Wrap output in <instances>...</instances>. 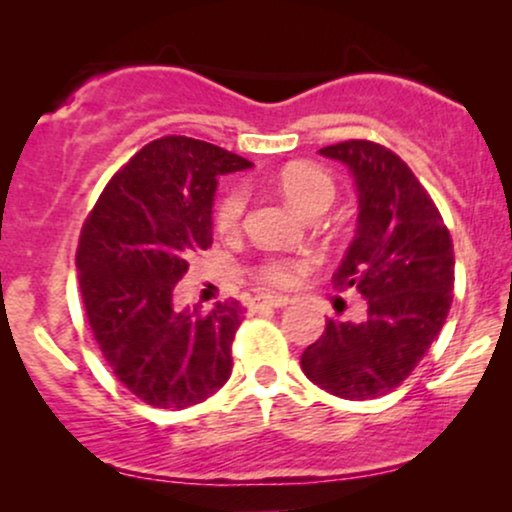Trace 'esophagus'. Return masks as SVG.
I'll return each mask as SVG.
<instances>
[{
	"instance_id": "obj_1",
	"label": "esophagus",
	"mask_w": 512,
	"mask_h": 512,
	"mask_svg": "<svg viewBox=\"0 0 512 512\" xmlns=\"http://www.w3.org/2000/svg\"><path fill=\"white\" fill-rule=\"evenodd\" d=\"M291 301L286 296H262L257 298L255 308H286Z\"/></svg>"
}]
</instances>
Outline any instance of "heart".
<instances>
[{"label":"heart","instance_id":"obj_1","mask_svg":"<svg viewBox=\"0 0 512 512\" xmlns=\"http://www.w3.org/2000/svg\"><path fill=\"white\" fill-rule=\"evenodd\" d=\"M281 197L291 204L298 214L313 216L325 214L332 207L337 187L334 180L322 168L313 166V163H289L279 170V175L272 180ZM245 207H248V195L240 187H233L226 195L219 199L214 211L216 231L221 236H233L243 223ZM303 260H286V257H269L260 267L255 269L257 279L269 286H291L296 279L305 272Z\"/></svg>","mask_w":512,"mask_h":512}]
</instances>
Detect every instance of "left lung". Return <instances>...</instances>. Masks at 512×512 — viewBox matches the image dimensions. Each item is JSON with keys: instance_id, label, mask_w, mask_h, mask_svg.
Listing matches in <instances>:
<instances>
[{"instance_id": "8db88e82", "label": "left lung", "mask_w": 512, "mask_h": 512, "mask_svg": "<svg viewBox=\"0 0 512 512\" xmlns=\"http://www.w3.org/2000/svg\"><path fill=\"white\" fill-rule=\"evenodd\" d=\"M320 154L354 178L356 236L332 281L361 293L368 315L327 320L301 368L330 395L375 399L409 378L443 330L455 286L452 240L424 185L390 149L351 139Z\"/></svg>"}]
</instances>
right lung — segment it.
<instances>
[{"label": "right lung", "instance_id": "obj_1", "mask_svg": "<svg viewBox=\"0 0 512 512\" xmlns=\"http://www.w3.org/2000/svg\"><path fill=\"white\" fill-rule=\"evenodd\" d=\"M250 166L216 144L161 137L129 158L84 223L76 269L88 325L117 380L151 407H192L231 378L243 305L180 310L173 293L214 240L219 175Z\"/></svg>", "mask_w": 512, "mask_h": 512}]
</instances>
